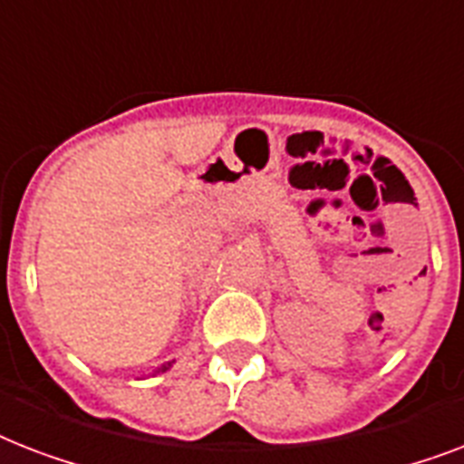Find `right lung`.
Here are the masks:
<instances>
[{
    "mask_svg": "<svg viewBox=\"0 0 464 464\" xmlns=\"http://www.w3.org/2000/svg\"><path fill=\"white\" fill-rule=\"evenodd\" d=\"M168 366H170V363H168ZM168 366H163V368H160V371H166V368H168Z\"/></svg>",
    "mask_w": 464,
    "mask_h": 464,
    "instance_id": "add662e5",
    "label": "right lung"
}]
</instances>
